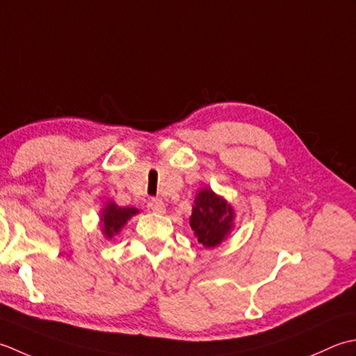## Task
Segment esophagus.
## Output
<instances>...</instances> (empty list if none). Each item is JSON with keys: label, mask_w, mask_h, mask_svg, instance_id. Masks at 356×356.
Here are the masks:
<instances>
[{"label": "esophagus", "mask_w": 356, "mask_h": 356, "mask_svg": "<svg viewBox=\"0 0 356 356\" xmlns=\"http://www.w3.org/2000/svg\"><path fill=\"white\" fill-rule=\"evenodd\" d=\"M149 207L152 209V212H155V213H158V215L165 213V204H164V201L158 200V198L150 200Z\"/></svg>", "instance_id": "obj_1"}]
</instances>
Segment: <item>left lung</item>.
Wrapping results in <instances>:
<instances>
[{"label":"left lung","instance_id":"1","mask_svg":"<svg viewBox=\"0 0 356 356\" xmlns=\"http://www.w3.org/2000/svg\"><path fill=\"white\" fill-rule=\"evenodd\" d=\"M188 222L198 243L206 249H213L226 241L235 229V210L226 198L216 195L212 188L201 187L195 195Z\"/></svg>","mask_w":356,"mask_h":356}]
</instances>
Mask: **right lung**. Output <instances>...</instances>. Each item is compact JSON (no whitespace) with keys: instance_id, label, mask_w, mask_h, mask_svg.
<instances>
[{"instance_id":"right-lung-1","label":"right lung","mask_w":356,"mask_h":356,"mask_svg":"<svg viewBox=\"0 0 356 356\" xmlns=\"http://www.w3.org/2000/svg\"><path fill=\"white\" fill-rule=\"evenodd\" d=\"M140 213L135 207H120L117 202L108 200L99 212V227L106 239L118 235L132 216Z\"/></svg>"}]
</instances>
